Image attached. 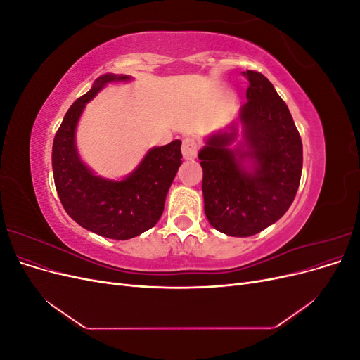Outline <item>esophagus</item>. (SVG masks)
<instances>
[{
    "instance_id": "esophagus-1",
    "label": "esophagus",
    "mask_w": 360,
    "mask_h": 360,
    "mask_svg": "<svg viewBox=\"0 0 360 360\" xmlns=\"http://www.w3.org/2000/svg\"><path fill=\"white\" fill-rule=\"evenodd\" d=\"M198 148H200V144H198V141L195 139V138H184L183 139L181 153H183V158L186 159V160H191V159L197 158Z\"/></svg>"
}]
</instances>
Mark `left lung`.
I'll return each mask as SVG.
<instances>
[{
    "label": "left lung",
    "instance_id": "1",
    "mask_svg": "<svg viewBox=\"0 0 360 360\" xmlns=\"http://www.w3.org/2000/svg\"><path fill=\"white\" fill-rule=\"evenodd\" d=\"M248 102L237 122L205 138L202 167L204 212L210 225L226 236L249 237L285 214L300 183L303 147L288 106L275 86L254 70Z\"/></svg>",
    "mask_w": 360,
    "mask_h": 360
}]
</instances>
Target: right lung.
Masks as SVG:
<instances>
[{
  "label": "right lung",
  "instance_id": "obj_1",
  "mask_svg": "<svg viewBox=\"0 0 360 360\" xmlns=\"http://www.w3.org/2000/svg\"><path fill=\"white\" fill-rule=\"evenodd\" d=\"M130 79L127 75L99 76L91 90L69 108L52 146L53 181L64 210L85 230L115 240L136 237L158 224L181 165L180 139L150 148L123 180L96 176L79 158L75 136L85 105L106 84Z\"/></svg>",
  "mask_w": 360,
  "mask_h": 360
}]
</instances>
